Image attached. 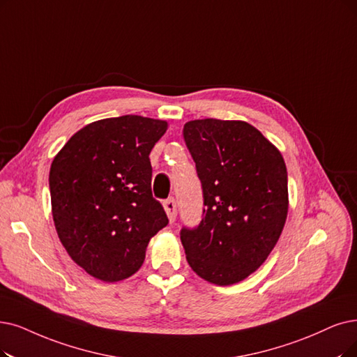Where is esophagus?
<instances>
[{
	"label": "esophagus",
	"instance_id": "1",
	"mask_svg": "<svg viewBox=\"0 0 357 357\" xmlns=\"http://www.w3.org/2000/svg\"><path fill=\"white\" fill-rule=\"evenodd\" d=\"M164 209H165V212H167L169 222H174V220H176V217H177V205H176L174 197L167 199V201L164 202Z\"/></svg>",
	"mask_w": 357,
	"mask_h": 357
}]
</instances>
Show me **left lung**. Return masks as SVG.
<instances>
[{"label":"left lung","instance_id":"left-lung-1","mask_svg":"<svg viewBox=\"0 0 357 357\" xmlns=\"http://www.w3.org/2000/svg\"><path fill=\"white\" fill-rule=\"evenodd\" d=\"M183 136L205 208L197 227L181 228V245L199 277L230 286L255 273L281 236L289 211L286 162L246 121L193 120Z\"/></svg>","mask_w":357,"mask_h":357}]
</instances>
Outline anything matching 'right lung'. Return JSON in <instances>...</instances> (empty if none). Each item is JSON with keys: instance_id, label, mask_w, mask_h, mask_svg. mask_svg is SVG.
Segmentation results:
<instances>
[{"instance_id": "1", "label": "right lung", "mask_w": 357, "mask_h": 357, "mask_svg": "<svg viewBox=\"0 0 357 357\" xmlns=\"http://www.w3.org/2000/svg\"><path fill=\"white\" fill-rule=\"evenodd\" d=\"M167 121L142 116L84 126L50 169L52 218L70 258L105 282L129 278L151 237L168 224L153 199L149 153Z\"/></svg>"}]
</instances>
